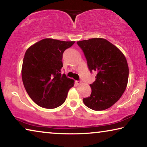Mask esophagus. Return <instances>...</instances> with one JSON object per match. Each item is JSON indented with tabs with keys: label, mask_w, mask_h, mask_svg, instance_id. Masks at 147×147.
I'll list each match as a JSON object with an SVG mask.
<instances>
[{
	"label": "esophagus",
	"mask_w": 147,
	"mask_h": 147,
	"mask_svg": "<svg viewBox=\"0 0 147 147\" xmlns=\"http://www.w3.org/2000/svg\"><path fill=\"white\" fill-rule=\"evenodd\" d=\"M76 84H80L82 83V81H81L80 80H76Z\"/></svg>",
	"instance_id": "1"
}]
</instances>
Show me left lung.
<instances>
[{
	"mask_svg": "<svg viewBox=\"0 0 147 147\" xmlns=\"http://www.w3.org/2000/svg\"><path fill=\"white\" fill-rule=\"evenodd\" d=\"M91 73L95 71V81L90 84L92 93L83 99L86 107L103 111L113 106L126 88L129 68L125 56L115 45L101 38L78 41Z\"/></svg>",
	"mask_w": 147,
	"mask_h": 147,
	"instance_id": "obj_1",
	"label": "left lung"
}]
</instances>
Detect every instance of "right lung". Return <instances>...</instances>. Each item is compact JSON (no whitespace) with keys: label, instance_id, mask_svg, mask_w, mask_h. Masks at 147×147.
I'll return each instance as SVG.
<instances>
[{"label":"right lung","instance_id":"1","mask_svg":"<svg viewBox=\"0 0 147 147\" xmlns=\"http://www.w3.org/2000/svg\"><path fill=\"white\" fill-rule=\"evenodd\" d=\"M74 41L45 38L27 49L23 58L22 76L24 87L38 106L54 109L64 103L73 80L61 74L63 53Z\"/></svg>","mask_w":147,"mask_h":147}]
</instances>
